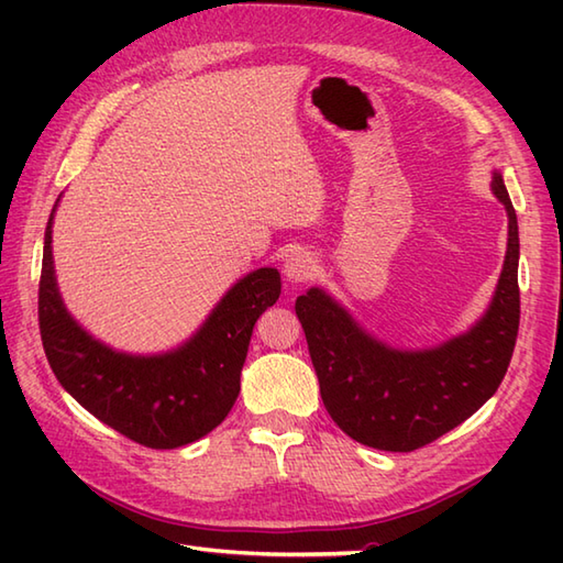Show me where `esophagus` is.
<instances>
[{"instance_id": "34e87169", "label": "esophagus", "mask_w": 563, "mask_h": 563, "mask_svg": "<svg viewBox=\"0 0 563 563\" xmlns=\"http://www.w3.org/2000/svg\"><path fill=\"white\" fill-rule=\"evenodd\" d=\"M285 275H288L290 280L295 283H302L309 280L312 275L317 273V261L307 254V251H295V254L285 261Z\"/></svg>"}]
</instances>
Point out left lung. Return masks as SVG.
<instances>
[{"mask_svg": "<svg viewBox=\"0 0 563 563\" xmlns=\"http://www.w3.org/2000/svg\"><path fill=\"white\" fill-rule=\"evenodd\" d=\"M492 188L508 210V251L484 319L433 351H394L355 324L327 292L300 295L319 391L345 435L367 448L411 452L445 435L494 397L504 382L520 327L518 218L504 178Z\"/></svg>", "mask_w": 563, "mask_h": 563, "instance_id": "1", "label": "left lung"}]
</instances>
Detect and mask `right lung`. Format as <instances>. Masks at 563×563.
<instances>
[{"instance_id": "add662e5", "label": "right lung", "mask_w": 563, "mask_h": 563, "mask_svg": "<svg viewBox=\"0 0 563 563\" xmlns=\"http://www.w3.org/2000/svg\"><path fill=\"white\" fill-rule=\"evenodd\" d=\"M47 220L38 285V324L55 377L84 409L152 450L188 445L218 428L239 397L256 319L280 297V273L258 268L222 297L181 349L137 357L93 341L59 300Z\"/></svg>"}]
</instances>
